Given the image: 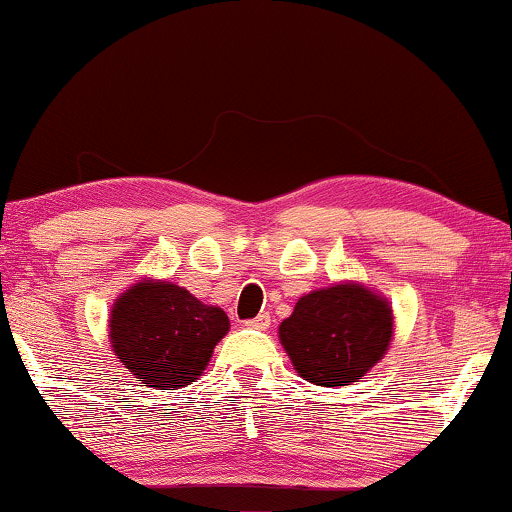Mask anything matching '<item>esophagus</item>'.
<instances>
[{"mask_svg": "<svg viewBox=\"0 0 512 512\" xmlns=\"http://www.w3.org/2000/svg\"><path fill=\"white\" fill-rule=\"evenodd\" d=\"M244 324H247L249 329H261V331H265V329L270 327V315H268V313H261V315H256L254 320H247Z\"/></svg>", "mask_w": 512, "mask_h": 512, "instance_id": "34e87169", "label": "esophagus"}]
</instances>
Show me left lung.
<instances>
[{"label":"left lung","instance_id":"left-lung-1","mask_svg":"<svg viewBox=\"0 0 512 512\" xmlns=\"http://www.w3.org/2000/svg\"><path fill=\"white\" fill-rule=\"evenodd\" d=\"M393 313L374 291L334 284L305 294L280 324V341L305 381L350 386L386 355Z\"/></svg>","mask_w":512,"mask_h":512}]
</instances>
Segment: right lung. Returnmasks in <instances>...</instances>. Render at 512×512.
Here are the masks:
<instances>
[{"instance_id":"1","label":"right lung","mask_w":512,"mask_h":512,"mask_svg":"<svg viewBox=\"0 0 512 512\" xmlns=\"http://www.w3.org/2000/svg\"><path fill=\"white\" fill-rule=\"evenodd\" d=\"M228 315L169 282H138L117 298L110 317L115 355L150 388H183L202 376Z\"/></svg>"}]
</instances>
